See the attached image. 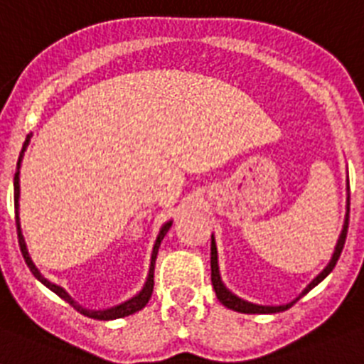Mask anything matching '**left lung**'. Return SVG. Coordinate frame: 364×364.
<instances>
[{
	"label": "left lung",
	"instance_id": "1",
	"mask_svg": "<svg viewBox=\"0 0 364 364\" xmlns=\"http://www.w3.org/2000/svg\"><path fill=\"white\" fill-rule=\"evenodd\" d=\"M346 191L350 192V185H346ZM348 218H350V194H348V200H346V216H344V224H343V231H341V235H338V240L337 244H335V252H333L331 259H329V262L326 264V268H323L322 272H320L318 276L314 277L313 281H311L309 285L305 287L304 291H301V294L298 296V298H294L292 301H289V304L285 305H259V304H252V301L248 300H242V298H239L237 294H233V292L229 291L228 287L224 285V281H222V276H220V268H218V252H216V240H215V235H210V281H213V289H215L216 292V298L220 300V304H224L228 309H233V311H239V313H246V314H272V313H281V311H287L289 307H292V305L296 304V301L300 300L301 296H305L307 292L311 291V289H314V287L318 285L320 281H323L326 277L331 274V270L335 268V264H337L338 257H341V252H343L344 248V242H346V233H348Z\"/></svg>",
	"mask_w": 364,
	"mask_h": 364
}]
</instances>
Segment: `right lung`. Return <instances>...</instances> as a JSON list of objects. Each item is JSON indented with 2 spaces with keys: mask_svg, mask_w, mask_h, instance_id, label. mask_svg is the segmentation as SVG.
Instances as JSON below:
<instances>
[{
  "mask_svg": "<svg viewBox=\"0 0 364 364\" xmlns=\"http://www.w3.org/2000/svg\"><path fill=\"white\" fill-rule=\"evenodd\" d=\"M29 142H31V135H27L26 142H23V146H21L20 157H18V163H16V173H14V210H16L18 242H20L21 255H23V259H26L29 270L33 272V276L41 281L42 285L48 287L51 292H55V294L59 296V298H63L64 301H68L73 309H77L79 313L85 314V316H88V318L116 320V318H124V316H129V314L136 313V311H140V309H144L146 304H148L149 298H151V292H154V270H155V259H157V253H159V246H161V242H163L164 235L168 233V229L172 228L173 220H168V222H164L163 228L159 229V235H157V239H155L154 250H151V259H149L148 277H146L142 289H140V291L136 292L133 298L122 301V304H118V305H112V307H109V309H87V307L79 305L77 301L73 300L72 296L66 292V289H63L60 285H55V283H51L48 277L42 276V272L36 268V264L33 262L31 255H29V250H27V244H26V237H23V233H21V224H20V168H21V161H23V154H26V149H27V146H29Z\"/></svg>",
  "mask_w": 364,
  "mask_h": 364,
  "instance_id": "obj_1",
  "label": "right lung"
}]
</instances>
